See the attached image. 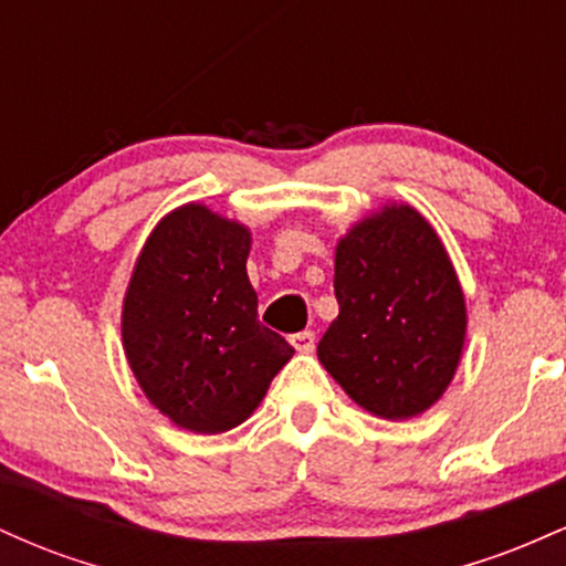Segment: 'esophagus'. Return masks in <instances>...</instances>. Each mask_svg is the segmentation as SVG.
Segmentation results:
<instances>
[{
	"mask_svg": "<svg viewBox=\"0 0 566 566\" xmlns=\"http://www.w3.org/2000/svg\"><path fill=\"white\" fill-rule=\"evenodd\" d=\"M290 343H292V348L297 350V354H311V350H314V346H316V335L311 333V329H303V333L292 335Z\"/></svg>",
	"mask_w": 566,
	"mask_h": 566,
	"instance_id": "34e87169",
	"label": "esophagus"
}]
</instances>
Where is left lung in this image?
I'll list each match as a JSON object with an SVG mask.
<instances>
[{
	"instance_id": "left-lung-1",
	"label": "left lung",
	"mask_w": 566,
	"mask_h": 566,
	"mask_svg": "<svg viewBox=\"0 0 566 566\" xmlns=\"http://www.w3.org/2000/svg\"><path fill=\"white\" fill-rule=\"evenodd\" d=\"M340 314L319 361L367 412L407 420L437 405L465 343V297L433 226L409 205H386L335 250Z\"/></svg>"
}]
</instances>
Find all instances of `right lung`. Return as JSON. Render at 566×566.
Listing matches in <instances>:
<instances>
[{"instance_id": "add662e5", "label": "right lung", "mask_w": 566, "mask_h": 566, "mask_svg": "<svg viewBox=\"0 0 566 566\" xmlns=\"http://www.w3.org/2000/svg\"><path fill=\"white\" fill-rule=\"evenodd\" d=\"M250 229L184 205L143 244L122 305V343L146 399L193 433L244 423L295 354L258 322Z\"/></svg>"}]
</instances>
